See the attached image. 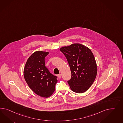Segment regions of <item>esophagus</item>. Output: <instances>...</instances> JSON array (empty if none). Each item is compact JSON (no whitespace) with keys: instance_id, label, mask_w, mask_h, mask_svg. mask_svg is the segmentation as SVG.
<instances>
[{"instance_id":"1","label":"esophagus","mask_w":123,"mask_h":123,"mask_svg":"<svg viewBox=\"0 0 123 123\" xmlns=\"http://www.w3.org/2000/svg\"><path fill=\"white\" fill-rule=\"evenodd\" d=\"M58 77H59V78H60H60H61V74H59V75H58Z\"/></svg>"}]
</instances>
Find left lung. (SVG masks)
<instances>
[{"instance_id": "8db88e82", "label": "left lung", "mask_w": 123, "mask_h": 123, "mask_svg": "<svg viewBox=\"0 0 123 123\" xmlns=\"http://www.w3.org/2000/svg\"><path fill=\"white\" fill-rule=\"evenodd\" d=\"M66 58L72 73L68 81L71 90L83 93L89 90L96 78V62L89 48L80 43H73L60 48Z\"/></svg>"}]
</instances>
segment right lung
<instances>
[{
    "mask_svg": "<svg viewBox=\"0 0 123 123\" xmlns=\"http://www.w3.org/2000/svg\"><path fill=\"white\" fill-rule=\"evenodd\" d=\"M49 52L36 51L33 53L25 64L24 76L31 90L38 96L48 98L52 95L58 80L45 66V58Z\"/></svg>",
    "mask_w": 123,
    "mask_h": 123,
    "instance_id": "add662e5",
    "label": "right lung"
}]
</instances>
